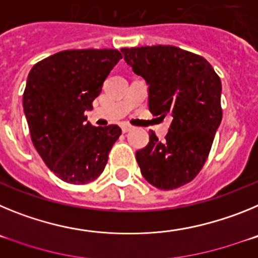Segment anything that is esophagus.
<instances>
[{"instance_id":"1","label":"esophagus","mask_w":258,"mask_h":258,"mask_svg":"<svg viewBox=\"0 0 258 258\" xmlns=\"http://www.w3.org/2000/svg\"><path fill=\"white\" fill-rule=\"evenodd\" d=\"M132 129H133V126H132V125H129V124H122V125H121L122 133H126V132H131Z\"/></svg>"}]
</instances>
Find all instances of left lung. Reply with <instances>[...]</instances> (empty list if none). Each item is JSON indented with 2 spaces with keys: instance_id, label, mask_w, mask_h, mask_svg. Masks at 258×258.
<instances>
[{
  "instance_id": "left-lung-1",
  "label": "left lung",
  "mask_w": 258,
  "mask_h": 258,
  "mask_svg": "<svg viewBox=\"0 0 258 258\" xmlns=\"http://www.w3.org/2000/svg\"><path fill=\"white\" fill-rule=\"evenodd\" d=\"M133 72L149 84L154 116L172 117L161 142L154 132L136 159L146 181L173 190L192 181L208 159L222 120L221 80L209 61L170 45L122 47Z\"/></svg>"
}]
</instances>
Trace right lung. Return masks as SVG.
<instances>
[{
    "mask_svg": "<svg viewBox=\"0 0 258 258\" xmlns=\"http://www.w3.org/2000/svg\"><path fill=\"white\" fill-rule=\"evenodd\" d=\"M116 49H72L36 63L28 74L23 107L31 140L61 181L85 184L104 170L121 134L117 125L92 126L85 111L120 59Z\"/></svg>",
    "mask_w": 258,
    "mask_h": 258,
    "instance_id": "1",
    "label": "right lung"
}]
</instances>
